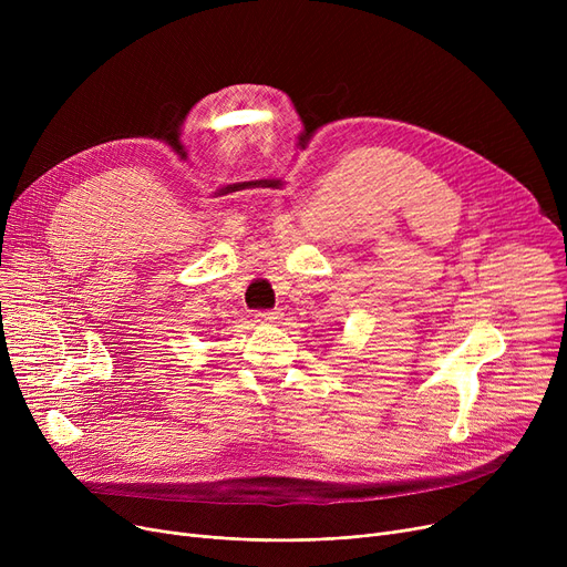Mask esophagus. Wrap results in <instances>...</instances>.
I'll list each match as a JSON object with an SVG mask.
<instances>
[{"label":"esophagus","mask_w":567,"mask_h":567,"mask_svg":"<svg viewBox=\"0 0 567 567\" xmlns=\"http://www.w3.org/2000/svg\"><path fill=\"white\" fill-rule=\"evenodd\" d=\"M285 315L280 310H266V312H257L255 315V321H261V323H280Z\"/></svg>","instance_id":"obj_1"}]
</instances>
